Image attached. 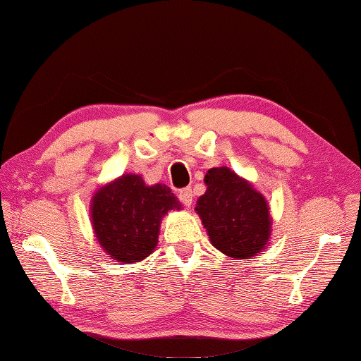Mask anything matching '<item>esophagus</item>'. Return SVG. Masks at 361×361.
Returning a JSON list of instances; mask_svg holds the SVG:
<instances>
[{
	"label": "esophagus",
	"instance_id": "obj_1",
	"mask_svg": "<svg viewBox=\"0 0 361 361\" xmlns=\"http://www.w3.org/2000/svg\"><path fill=\"white\" fill-rule=\"evenodd\" d=\"M179 200H180V203L184 204V206H187V207H190L192 206V201H193V193H192V188H182V190L179 192Z\"/></svg>",
	"mask_w": 361,
	"mask_h": 361
}]
</instances>
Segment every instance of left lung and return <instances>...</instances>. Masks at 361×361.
<instances>
[{"label":"left lung","mask_w":361,"mask_h":361,"mask_svg":"<svg viewBox=\"0 0 361 361\" xmlns=\"http://www.w3.org/2000/svg\"><path fill=\"white\" fill-rule=\"evenodd\" d=\"M206 193L195 211L203 222L212 245L238 260L258 255L271 235L268 201L249 180L230 168H212L204 176Z\"/></svg>","instance_id":"8db88e82"}]
</instances>
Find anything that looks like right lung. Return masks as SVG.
<instances>
[{"label":"right lung","mask_w":361,"mask_h":361,"mask_svg":"<svg viewBox=\"0 0 361 361\" xmlns=\"http://www.w3.org/2000/svg\"><path fill=\"white\" fill-rule=\"evenodd\" d=\"M173 209L180 203L168 185H145L141 176L123 174L93 195L90 217L106 254L128 264L154 252L161 219Z\"/></svg>","instance_id":"obj_1"}]
</instances>
